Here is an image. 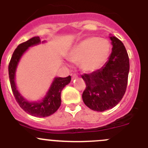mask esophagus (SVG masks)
<instances>
[{
  "mask_svg": "<svg viewBox=\"0 0 148 148\" xmlns=\"http://www.w3.org/2000/svg\"><path fill=\"white\" fill-rule=\"evenodd\" d=\"M77 77H78V75H75V74H74V75H73V77H72V79H73V80H74V79H75V78H76Z\"/></svg>",
  "mask_w": 148,
  "mask_h": 148,
  "instance_id": "1",
  "label": "esophagus"
}]
</instances>
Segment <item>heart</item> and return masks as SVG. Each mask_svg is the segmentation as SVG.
<instances>
[{"mask_svg":"<svg viewBox=\"0 0 148 148\" xmlns=\"http://www.w3.org/2000/svg\"><path fill=\"white\" fill-rule=\"evenodd\" d=\"M110 44L105 39L90 37L74 46L69 54V59L80 64L84 71L92 72L99 69L108 59Z\"/></svg>","mask_w":148,"mask_h":148,"instance_id":"heart-1","label":"heart"}]
</instances>
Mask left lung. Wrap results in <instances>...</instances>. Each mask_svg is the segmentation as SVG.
<instances>
[{"label": "left lung", "mask_w": 148, "mask_h": 148, "mask_svg": "<svg viewBox=\"0 0 148 148\" xmlns=\"http://www.w3.org/2000/svg\"><path fill=\"white\" fill-rule=\"evenodd\" d=\"M112 52L102 67L82 78L86 89L82 94L84 103L92 110L103 112L114 108L121 100L127 85L130 70L129 58L119 39L110 35Z\"/></svg>", "instance_id": "obj_1"}]
</instances>
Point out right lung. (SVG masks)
<instances>
[{
	"mask_svg": "<svg viewBox=\"0 0 148 148\" xmlns=\"http://www.w3.org/2000/svg\"><path fill=\"white\" fill-rule=\"evenodd\" d=\"M45 42V40L40 41V38L38 36H35L27 40L26 42L19 44L14 51L9 64V77L10 84L13 95L15 96L17 102L28 114L39 118L47 117L56 113L61 104V90L65 86L70 83L71 81L70 75L66 78H54L49 90L41 100L29 101L23 97L19 92L15 83V73L18 63L29 48L33 46L38 45L41 43L44 44Z\"/></svg>",
	"mask_w": 148,
	"mask_h": 148,
	"instance_id": "obj_1",
	"label": "right lung"
}]
</instances>
